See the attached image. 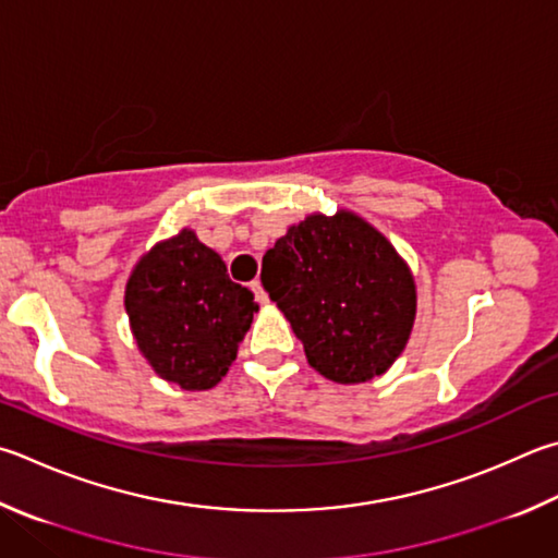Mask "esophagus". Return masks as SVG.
<instances>
[{"instance_id":"obj_1","label":"esophagus","mask_w":558,"mask_h":558,"mask_svg":"<svg viewBox=\"0 0 558 558\" xmlns=\"http://www.w3.org/2000/svg\"><path fill=\"white\" fill-rule=\"evenodd\" d=\"M251 290H253V295H256V300L260 302V305H268V292L263 290L260 280H253V282H251Z\"/></svg>"}]
</instances>
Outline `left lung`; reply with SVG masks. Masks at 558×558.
I'll return each instance as SVG.
<instances>
[{
  "mask_svg": "<svg viewBox=\"0 0 558 558\" xmlns=\"http://www.w3.org/2000/svg\"><path fill=\"white\" fill-rule=\"evenodd\" d=\"M260 282L305 347L341 385L383 376L410 339L417 290L408 263L353 211L310 215L263 256Z\"/></svg>",
  "mask_w": 558,
  "mask_h": 558,
  "instance_id": "8db88e82",
  "label": "left lung"
}]
</instances>
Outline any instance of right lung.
Segmentation results:
<instances>
[{"label": "right lung", "instance_id": "obj_1", "mask_svg": "<svg viewBox=\"0 0 558 558\" xmlns=\"http://www.w3.org/2000/svg\"><path fill=\"white\" fill-rule=\"evenodd\" d=\"M124 305L138 351L182 390H209L227 376L258 312L253 292L227 276L219 253L192 229L136 263Z\"/></svg>", "mask_w": 558, "mask_h": 558}]
</instances>
